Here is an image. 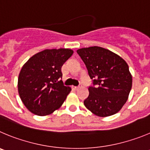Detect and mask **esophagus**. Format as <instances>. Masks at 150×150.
<instances>
[{
  "mask_svg": "<svg viewBox=\"0 0 150 150\" xmlns=\"http://www.w3.org/2000/svg\"><path fill=\"white\" fill-rule=\"evenodd\" d=\"M72 89H74V90H78V89H79V87H75V86H72Z\"/></svg>",
  "mask_w": 150,
  "mask_h": 150,
  "instance_id": "1",
  "label": "esophagus"
}]
</instances>
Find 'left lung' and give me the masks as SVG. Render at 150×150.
Returning a JSON list of instances; mask_svg holds the SVG:
<instances>
[{"mask_svg":"<svg viewBox=\"0 0 150 150\" xmlns=\"http://www.w3.org/2000/svg\"><path fill=\"white\" fill-rule=\"evenodd\" d=\"M93 80L85 107L101 117L120 111L129 97L132 76L129 66L117 54L98 46L77 50Z\"/></svg>","mask_w":150,"mask_h":150,"instance_id":"obj_1","label":"left lung"}]
</instances>
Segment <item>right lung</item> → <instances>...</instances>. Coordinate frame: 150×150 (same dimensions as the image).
Masks as SVG:
<instances>
[{"instance_id": "1", "label": "right lung", "mask_w": 150, "mask_h": 150, "mask_svg": "<svg viewBox=\"0 0 150 150\" xmlns=\"http://www.w3.org/2000/svg\"><path fill=\"white\" fill-rule=\"evenodd\" d=\"M72 54L69 48L45 49L25 63L18 75V90L28 110L45 116L63 105L71 88L60 80L61 67Z\"/></svg>"}]
</instances>
